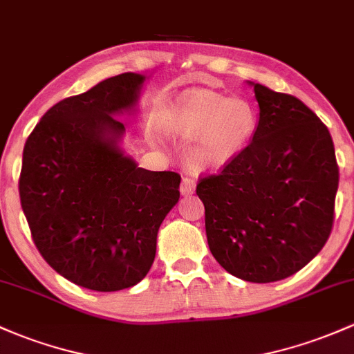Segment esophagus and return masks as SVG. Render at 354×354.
I'll list each match as a JSON object with an SVG mask.
<instances>
[{"label":"esophagus","mask_w":354,"mask_h":354,"mask_svg":"<svg viewBox=\"0 0 354 354\" xmlns=\"http://www.w3.org/2000/svg\"><path fill=\"white\" fill-rule=\"evenodd\" d=\"M194 191H196V180L194 178L184 177L182 178V184H180V194L182 196H192Z\"/></svg>","instance_id":"esophagus-1"}]
</instances>
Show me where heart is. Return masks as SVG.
Returning <instances> with one entry per match:
<instances>
[{"instance_id": "b5f03b06", "label": "heart", "mask_w": 354, "mask_h": 354, "mask_svg": "<svg viewBox=\"0 0 354 354\" xmlns=\"http://www.w3.org/2000/svg\"><path fill=\"white\" fill-rule=\"evenodd\" d=\"M165 128L192 143L191 158L201 169H221L245 150L257 128L253 106L214 91H191L174 102Z\"/></svg>"}]
</instances>
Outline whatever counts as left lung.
Instances as JSON below:
<instances>
[{
    "label": "left lung",
    "instance_id": "8db88e82",
    "mask_svg": "<svg viewBox=\"0 0 354 354\" xmlns=\"http://www.w3.org/2000/svg\"><path fill=\"white\" fill-rule=\"evenodd\" d=\"M260 120L248 147L197 196L212 257L231 275L268 283L297 273L334 223L339 169L328 127L295 96L253 84Z\"/></svg>",
    "mask_w": 354,
    "mask_h": 354
}]
</instances>
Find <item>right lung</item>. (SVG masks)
I'll return each instance as SVG.
<instances>
[{
  "label": "right lung",
  "mask_w": 354,
  "mask_h": 354,
  "mask_svg": "<svg viewBox=\"0 0 354 354\" xmlns=\"http://www.w3.org/2000/svg\"><path fill=\"white\" fill-rule=\"evenodd\" d=\"M145 75L124 72L52 106L24 148L20 201L33 243L64 279L116 292L145 279L180 176L138 167L120 148L118 115Z\"/></svg>",
  "instance_id": "add662e5"
}]
</instances>
